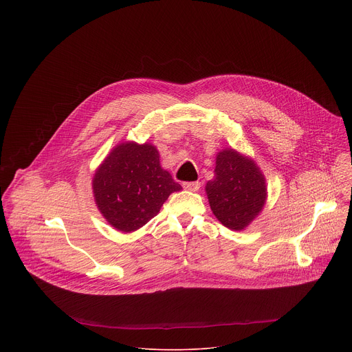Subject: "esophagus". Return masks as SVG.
I'll return each instance as SVG.
<instances>
[{"label": "esophagus", "mask_w": 352, "mask_h": 352, "mask_svg": "<svg viewBox=\"0 0 352 352\" xmlns=\"http://www.w3.org/2000/svg\"><path fill=\"white\" fill-rule=\"evenodd\" d=\"M182 186H184V189H186V190L197 192L199 188H200V182H197V181H195V182H184Z\"/></svg>", "instance_id": "34e87169"}]
</instances>
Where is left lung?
I'll use <instances>...</instances> for the list:
<instances>
[{
	"instance_id": "1",
	"label": "left lung",
	"mask_w": 352,
	"mask_h": 352,
	"mask_svg": "<svg viewBox=\"0 0 352 352\" xmlns=\"http://www.w3.org/2000/svg\"><path fill=\"white\" fill-rule=\"evenodd\" d=\"M205 189L216 219L234 231L252 223L267 199L266 178L255 160L231 147L217 153L214 178Z\"/></svg>"
}]
</instances>
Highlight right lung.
<instances>
[{
  "label": "right lung",
  "mask_w": 352,
  "mask_h": 352,
  "mask_svg": "<svg viewBox=\"0 0 352 352\" xmlns=\"http://www.w3.org/2000/svg\"><path fill=\"white\" fill-rule=\"evenodd\" d=\"M91 188L98 212L122 232L143 227L173 192L182 189L160 166L159 150L148 142H122L113 147L94 171Z\"/></svg>",
  "instance_id": "obj_1"
}]
</instances>
